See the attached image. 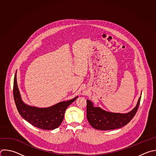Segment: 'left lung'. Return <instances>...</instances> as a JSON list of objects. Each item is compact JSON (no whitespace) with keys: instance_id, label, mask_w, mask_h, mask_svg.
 Returning a JSON list of instances; mask_svg holds the SVG:
<instances>
[{"instance_id":"obj_1","label":"left lung","mask_w":156,"mask_h":156,"mask_svg":"<svg viewBox=\"0 0 156 156\" xmlns=\"http://www.w3.org/2000/svg\"><path fill=\"white\" fill-rule=\"evenodd\" d=\"M140 100L141 97L136 107L126 114L110 113L99 107H94L93 103L87 100V119L90 126L97 130H107L121 128L133 119L138 109Z\"/></svg>"}]
</instances>
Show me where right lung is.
I'll list each match as a JSON object with an SVG mask.
<instances>
[{
	"instance_id": "1",
	"label": "right lung",
	"mask_w": 156,
	"mask_h": 156,
	"mask_svg": "<svg viewBox=\"0 0 156 156\" xmlns=\"http://www.w3.org/2000/svg\"><path fill=\"white\" fill-rule=\"evenodd\" d=\"M13 97L15 104L20 115L34 126L43 130H53L62 123L67 107L78 97L62 101L49 108H37L30 107L22 101L18 87L16 74L15 75L13 83Z\"/></svg>"
}]
</instances>
